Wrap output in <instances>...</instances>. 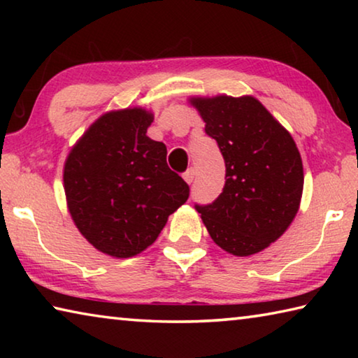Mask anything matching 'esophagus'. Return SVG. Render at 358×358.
Returning a JSON list of instances; mask_svg holds the SVG:
<instances>
[{"instance_id": "1", "label": "esophagus", "mask_w": 358, "mask_h": 358, "mask_svg": "<svg viewBox=\"0 0 358 358\" xmlns=\"http://www.w3.org/2000/svg\"><path fill=\"white\" fill-rule=\"evenodd\" d=\"M183 178H185V181H186L187 185H191L192 181H194V178H196V169H194V167L187 169V171L183 175Z\"/></svg>"}]
</instances>
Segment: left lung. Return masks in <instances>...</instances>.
Instances as JSON below:
<instances>
[{
    "label": "left lung",
    "mask_w": 358,
    "mask_h": 358,
    "mask_svg": "<svg viewBox=\"0 0 358 358\" xmlns=\"http://www.w3.org/2000/svg\"><path fill=\"white\" fill-rule=\"evenodd\" d=\"M187 101L226 162L220 197L196 205L211 240L237 257L264 251L286 232L300 208L305 175L292 136L254 96Z\"/></svg>",
    "instance_id": "8db88e82"
}]
</instances>
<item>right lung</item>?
Here are the masks:
<instances>
[{"instance_id":"right-lung-1","label":"right lung","mask_w":358,"mask_h":358,"mask_svg":"<svg viewBox=\"0 0 358 358\" xmlns=\"http://www.w3.org/2000/svg\"><path fill=\"white\" fill-rule=\"evenodd\" d=\"M153 120L143 107L106 112L64 161L72 221L107 256L128 259L147 250L189 197V186L167 166L166 145L147 136Z\"/></svg>"}]
</instances>
